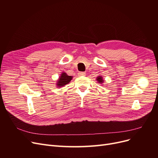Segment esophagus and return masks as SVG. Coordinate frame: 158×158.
<instances>
[{
    "instance_id": "1",
    "label": "esophagus",
    "mask_w": 158,
    "mask_h": 158,
    "mask_svg": "<svg viewBox=\"0 0 158 158\" xmlns=\"http://www.w3.org/2000/svg\"><path fill=\"white\" fill-rule=\"evenodd\" d=\"M78 75L79 76H85V72H79L78 73Z\"/></svg>"
}]
</instances>
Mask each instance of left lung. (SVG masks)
I'll list each match as a JSON object with an SVG mask.
<instances>
[{
    "label": "left lung",
    "instance_id": "obj_1",
    "mask_svg": "<svg viewBox=\"0 0 158 158\" xmlns=\"http://www.w3.org/2000/svg\"><path fill=\"white\" fill-rule=\"evenodd\" d=\"M97 81V82H98V83H100V84H103V82H104V79H103V77L101 76H98L97 77V79H96Z\"/></svg>",
    "mask_w": 158,
    "mask_h": 158
}]
</instances>
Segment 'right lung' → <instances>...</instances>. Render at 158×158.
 Returning <instances> with one entry per match:
<instances>
[{
	"label": "right lung",
	"instance_id": "right-lung-1",
	"mask_svg": "<svg viewBox=\"0 0 158 158\" xmlns=\"http://www.w3.org/2000/svg\"><path fill=\"white\" fill-rule=\"evenodd\" d=\"M72 76H68L67 73L66 72H61V74L60 75V76L59 77V79L57 80L56 82V87L57 88H61L62 86H65L66 85L69 84V82L71 81L72 79Z\"/></svg>",
	"mask_w": 158,
	"mask_h": 158
}]
</instances>
